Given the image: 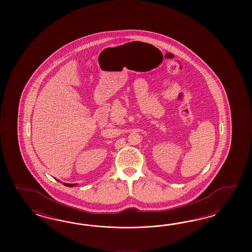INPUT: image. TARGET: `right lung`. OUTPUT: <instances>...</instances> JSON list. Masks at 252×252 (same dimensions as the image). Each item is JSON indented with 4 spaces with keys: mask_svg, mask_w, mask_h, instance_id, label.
Here are the masks:
<instances>
[{
    "mask_svg": "<svg viewBox=\"0 0 252 252\" xmlns=\"http://www.w3.org/2000/svg\"><path fill=\"white\" fill-rule=\"evenodd\" d=\"M63 185H64V186H67V187H73V186H75V185H76V184L63 183Z\"/></svg>",
    "mask_w": 252,
    "mask_h": 252,
    "instance_id": "add662e5",
    "label": "right lung"
}]
</instances>
